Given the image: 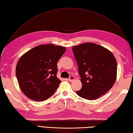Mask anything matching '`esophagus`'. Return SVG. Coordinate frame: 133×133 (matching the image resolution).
Instances as JSON below:
<instances>
[{"instance_id": "1", "label": "esophagus", "mask_w": 133, "mask_h": 133, "mask_svg": "<svg viewBox=\"0 0 133 133\" xmlns=\"http://www.w3.org/2000/svg\"><path fill=\"white\" fill-rule=\"evenodd\" d=\"M74 79H75V78L73 76H70V77L69 78V79H68V80H69V82H73V80H74Z\"/></svg>"}]
</instances>
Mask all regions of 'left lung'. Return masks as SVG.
Returning <instances> with one entry per match:
<instances>
[{
  "label": "left lung",
  "mask_w": 133,
  "mask_h": 133,
  "mask_svg": "<svg viewBox=\"0 0 133 133\" xmlns=\"http://www.w3.org/2000/svg\"><path fill=\"white\" fill-rule=\"evenodd\" d=\"M72 50L82 83V89L76 94L88 100L105 94L116 79L117 64L114 55L105 48L92 43L74 46Z\"/></svg>",
  "instance_id": "8db88e82"
}]
</instances>
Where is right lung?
Returning <instances> with one entry per match:
<instances>
[{
    "label": "right lung",
    "instance_id": "right-lung-1",
    "mask_svg": "<svg viewBox=\"0 0 133 133\" xmlns=\"http://www.w3.org/2000/svg\"><path fill=\"white\" fill-rule=\"evenodd\" d=\"M65 50L62 46L43 44L20 58L16 76L20 88L27 97L43 101L53 95L61 82L57 77V62Z\"/></svg>",
    "mask_w": 133,
    "mask_h": 133
}]
</instances>
